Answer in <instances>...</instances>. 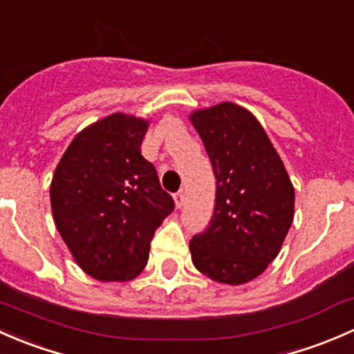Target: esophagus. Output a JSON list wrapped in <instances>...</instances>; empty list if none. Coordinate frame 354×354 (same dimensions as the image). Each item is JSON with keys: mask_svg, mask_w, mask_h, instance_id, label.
Returning a JSON list of instances; mask_svg holds the SVG:
<instances>
[{"mask_svg": "<svg viewBox=\"0 0 354 354\" xmlns=\"http://www.w3.org/2000/svg\"><path fill=\"white\" fill-rule=\"evenodd\" d=\"M174 201H176V206H177V207H180L182 204H184V201H185V194H184V191H178V192H176V196H174Z\"/></svg>", "mask_w": 354, "mask_h": 354, "instance_id": "obj_1", "label": "esophagus"}]
</instances>
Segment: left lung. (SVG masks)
I'll list each match as a JSON object with an SVG mask.
<instances>
[{
  "instance_id": "obj_1",
  "label": "left lung",
  "mask_w": 354,
  "mask_h": 354,
  "mask_svg": "<svg viewBox=\"0 0 354 354\" xmlns=\"http://www.w3.org/2000/svg\"><path fill=\"white\" fill-rule=\"evenodd\" d=\"M216 178L206 230L192 236V264L213 281L243 285L279 254L295 214V189L264 127L232 102L191 114Z\"/></svg>"
}]
</instances>
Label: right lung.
Here are the masks:
<instances>
[{
    "instance_id": "add662e5",
    "label": "right lung",
    "mask_w": 354,
    "mask_h": 354,
    "mask_svg": "<svg viewBox=\"0 0 354 354\" xmlns=\"http://www.w3.org/2000/svg\"><path fill=\"white\" fill-rule=\"evenodd\" d=\"M148 121L111 114L75 136L50 182V207L76 264L98 281H129L145 269L172 196L141 155Z\"/></svg>"
}]
</instances>
